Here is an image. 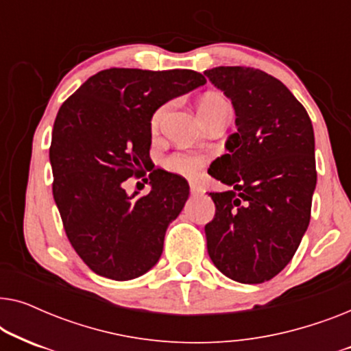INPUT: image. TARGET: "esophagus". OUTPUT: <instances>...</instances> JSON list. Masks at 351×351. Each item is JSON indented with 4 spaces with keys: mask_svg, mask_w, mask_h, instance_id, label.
<instances>
[{
    "mask_svg": "<svg viewBox=\"0 0 351 351\" xmlns=\"http://www.w3.org/2000/svg\"><path fill=\"white\" fill-rule=\"evenodd\" d=\"M199 191H201L199 185H196V184H193V182H191V184H190V193L191 195H198Z\"/></svg>",
    "mask_w": 351,
    "mask_h": 351,
    "instance_id": "1",
    "label": "esophagus"
}]
</instances>
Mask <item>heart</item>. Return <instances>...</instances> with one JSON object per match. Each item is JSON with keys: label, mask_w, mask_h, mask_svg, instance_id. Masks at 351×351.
Returning a JSON list of instances; mask_svg holds the SVG:
<instances>
[{"label": "heart", "mask_w": 351, "mask_h": 351, "mask_svg": "<svg viewBox=\"0 0 351 351\" xmlns=\"http://www.w3.org/2000/svg\"><path fill=\"white\" fill-rule=\"evenodd\" d=\"M228 107L230 105L227 102V99H225L222 94L209 93L199 100L198 112H199V117H204V114L214 113L217 112V110L228 108ZM167 108H169V104L161 105V107L153 113L152 128L160 126L161 119L166 114ZM201 165H203V156L196 155V153H190V152H174L171 153V155H167L165 160L161 161V166L165 171L171 172V174L185 176V177H193L198 174Z\"/></svg>", "instance_id": "b5f03b06"}]
</instances>
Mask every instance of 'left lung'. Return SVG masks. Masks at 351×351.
<instances>
[{
  "instance_id": "left-lung-1",
  "label": "left lung",
  "mask_w": 351,
  "mask_h": 351,
  "mask_svg": "<svg viewBox=\"0 0 351 351\" xmlns=\"http://www.w3.org/2000/svg\"><path fill=\"white\" fill-rule=\"evenodd\" d=\"M232 100L238 131L209 174L228 185L210 191L214 219L204 227L214 265L244 285L276 276L299 247L310 223L316 186L315 134L294 94L251 66L206 70Z\"/></svg>"
}]
</instances>
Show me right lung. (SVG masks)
<instances>
[{
	"instance_id": "add662e5",
	"label": "right lung",
	"mask_w": 351,
	"mask_h": 351,
	"mask_svg": "<svg viewBox=\"0 0 351 351\" xmlns=\"http://www.w3.org/2000/svg\"><path fill=\"white\" fill-rule=\"evenodd\" d=\"M204 83L193 70L108 69L62 104L49 148L52 195L70 244L97 275L132 280L160 261L189 184L153 171L150 193L129 196L123 182L147 169L153 113Z\"/></svg>"
}]
</instances>
